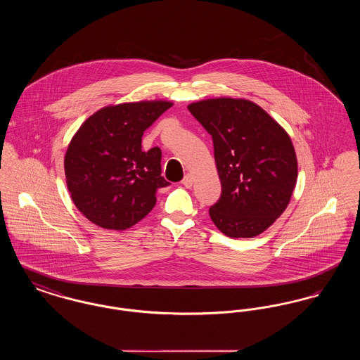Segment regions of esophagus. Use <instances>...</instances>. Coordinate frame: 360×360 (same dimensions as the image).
I'll return each instance as SVG.
<instances>
[{"label":"esophagus","instance_id":"obj_1","mask_svg":"<svg viewBox=\"0 0 360 360\" xmlns=\"http://www.w3.org/2000/svg\"><path fill=\"white\" fill-rule=\"evenodd\" d=\"M182 185H184L185 188H191V185H193V176H191L190 174H186V175L184 176V179H182Z\"/></svg>","mask_w":360,"mask_h":360}]
</instances>
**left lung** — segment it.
<instances>
[{"instance_id": "obj_1", "label": "left lung", "mask_w": 360, "mask_h": 360, "mask_svg": "<svg viewBox=\"0 0 360 360\" xmlns=\"http://www.w3.org/2000/svg\"><path fill=\"white\" fill-rule=\"evenodd\" d=\"M213 139L221 195L209 209L229 238H254L285 212L297 184V156L288 132L259 105L241 98L190 103Z\"/></svg>"}]
</instances>
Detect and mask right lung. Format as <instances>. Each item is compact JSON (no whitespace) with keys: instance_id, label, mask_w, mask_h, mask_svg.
Instances as JSON below:
<instances>
[{"instance_id":"1","label":"right lung","mask_w":360,"mask_h":360,"mask_svg":"<svg viewBox=\"0 0 360 360\" xmlns=\"http://www.w3.org/2000/svg\"><path fill=\"white\" fill-rule=\"evenodd\" d=\"M172 103L140 101L106 106L81 125L65 156V174L78 210L105 229L124 231L156 204L162 151L141 150V136Z\"/></svg>"}]
</instances>
